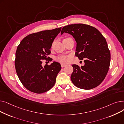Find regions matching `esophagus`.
Here are the masks:
<instances>
[{
    "instance_id": "obj_1",
    "label": "esophagus",
    "mask_w": 124,
    "mask_h": 124,
    "mask_svg": "<svg viewBox=\"0 0 124 124\" xmlns=\"http://www.w3.org/2000/svg\"><path fill=\"white\" fill-rule=\"evenodd\" d=\"M61 67H62V68H63V67H64L65 66H66V65L65 64H61Z\"/></svg>"
}]
</instances>
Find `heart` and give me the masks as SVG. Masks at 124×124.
Wrapping results in <instances>:
<instances>
[{
	"mask_svg": "<svg viewBox=\"0 0 124 124\" xmlns=\"http://www.w3.org/2000/svg\"><path fill=\"white\" fill-rule=\"evenodd\" d=\"M56 60L61 63H66L68 61V57L65 55H60L56 57Z\"/></svg>",
	"mask_w": 124,
	"mask_h": 124,
	"instance_id": "heart-1",
	"label": "heart"
}]
</instances>
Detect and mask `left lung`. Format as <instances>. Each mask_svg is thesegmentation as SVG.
Returning a JSON list of instances; mask_svg holds the SVG:
<instances>
[{
  "label": "left lung",
  "instance_id": "left-lung-1",
  "mask_svg": "<svg viewBox=\"0 0 124 124\" xmlns=\"http://www.w3.org/2000/svg\"><path fill=\"white\" fill-rule=\"evenodd\" d=\"M69 34L76 42L75 56L84 59V65L73 64L71 79L74 85L83 89H93L105 78L110 65V54L106 39L94 27L83 23L64 27L61 34Z\"/></svg>",
  "mask_w": 124,
  "mask_h": 124
}]
</instances>
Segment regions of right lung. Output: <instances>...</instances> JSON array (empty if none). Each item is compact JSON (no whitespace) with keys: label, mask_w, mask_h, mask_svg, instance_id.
<instances>
[{"label":"right lung","mask_w":124,"mask_h":124,"mask_svg":"<svg viewBox=\"0 0 124 124\" xmlns=\"http://www.w3.org/2000/svg\"><path fill=\"white\" fill-rule=\"evenodd\" d=\"M61 28L31 34L19 44L16 53L15 67L23 85L32 93H42L53 87L61 69L59 63L53 62L42 66L47 59L55 38Z\"/></svg>","instance_id":"obj_1"}]
</instances>
